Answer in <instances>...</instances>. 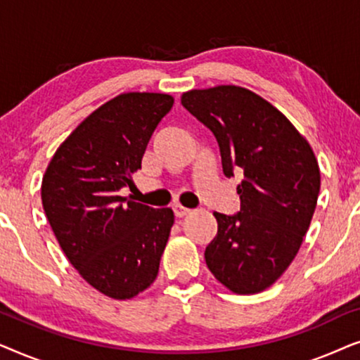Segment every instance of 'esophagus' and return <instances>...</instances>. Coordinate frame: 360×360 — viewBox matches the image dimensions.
I'll return each instance as SVG.
<instances>
[{
    "label": "esophagus",
    "mask_w": 360,
    "mask_h": 360,
    "mask_svg": "<svg viewBox=\"0 0 360 360\" xmlns=\"http://www.w3.org/2000/svg\"><path fill=\"white\" fill-rule=\"evenodd\" d=\"M174 211H175V216H176V218H184V216L190 214V211H191V210H188V208H184V206L176 205V206H174Z\"/></svg>",
    "instance_id": "34e87169"
}]
</instances>
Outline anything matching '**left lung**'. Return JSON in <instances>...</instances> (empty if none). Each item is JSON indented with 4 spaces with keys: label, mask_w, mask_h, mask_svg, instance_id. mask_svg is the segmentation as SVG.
Listing matches in <instances>:
<instances>
[{
    "label": "left lung",
    "mask_w": 360,
    "mask_h": 360,
    "mask_svg": "<svg viewBox=\"0 0 360 360\" xmlns=\"http://www.w3.org/2000/svg\"><path fill=\"white\" fill-rule=\"evenodd\" d=\"M181 105L214 134L224 175H244L239 213H214L218 234L205 250L206 265L231 292H264L292 264L311 223L321 186L314 152L277 108L248 88L190 90Z\"/></svg>",
    "instance_id": "8db88e82"
}]
</instances>
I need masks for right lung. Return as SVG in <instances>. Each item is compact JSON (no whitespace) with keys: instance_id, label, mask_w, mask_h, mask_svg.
<instances>
[{"instance_id":"right-lung-1","label":"right lung","mask_w":360,"mask_h":360,"mask_svg":"<svg viewBox=\"0 0 360 360\" xmlns=\"http://www.w3.org/2000/svg\"><path fill=\"white\" fill-rule=\"evenodd\" d=\"M174 106L165 93H121L62 142L42 179L47 221L68 262L106 297L149 288L174 226V211L117 195L132 184L152 132Z\"/></svg>"}]
</instances>
